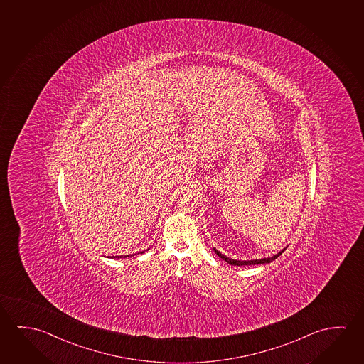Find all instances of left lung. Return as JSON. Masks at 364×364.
Wrapping results in <instances>:
<instances>
[{
	"instance_id": "1",
	"label": "left lung",
	"mask_w": 364,
	"mask_h": 364,
	"mask_svg": "<svg viewBox=\"0 0 364 364\" xmlns=\"http://www.w3.org/2000/svg\"><path fill=\"white\" fill-rule=\"evenodd\" d=\"M215 253L219 255L221 259L225 260L228 262L230 266H254V264H264V263H271L274 259H277L278 257L281 255V254L286 250V248L282 249L279 253L274 254L273 257H268V258H262V259H250V260H237L232 259V258H228L226 255H224L223 253H220L218 249L214 248Z\"/></svg>"
}]
</instances>
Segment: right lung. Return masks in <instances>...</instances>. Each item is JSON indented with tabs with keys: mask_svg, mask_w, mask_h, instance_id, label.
<instances>
[{
	"mask_svg": "<svg viewBox=\"0 0 364 364\" xmlns=\"http://www.w3.org/2000/svg\"><path fill=\"white\" fill-rule=\"evenodd\" d=\"M146 250H149V249H146ZM145 250H143V252H140V254L144 253ZM133 255H135V254H129V255H125V257H122V255H115V257H112V258H127V257H133Z\"/></svg>",
	"mask_w": 364,
	"mask_h": 364,
	"instance_id": "add662e5",
	"label": "right lung"
}]
</instances>
